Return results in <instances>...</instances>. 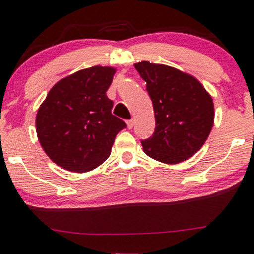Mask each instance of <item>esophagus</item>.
I'll use <instances>...</instances> for the list:
<instances>
[{
	"instance_id": "34e87169",
	"label": "esophagus",
	"mask_w": 254,
	"mask_h": 254,
	"mask_svg": "<svg viewBox=\"0 0 254 254\" xmlns=\"http://www.w3.org/2000/svg\"><path fill=\"white\" fill-rule=\"evenodd\" d=\"M127 125L129 129H131L133 125H135V121H133V119H129V121H127Z\"/></svg>"
}]
</instances>
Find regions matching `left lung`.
<instances>
[{
  "instance_id": "1",
  "label": "left lung",
  "mask_w": 254,
  "mask_h": 254,
  "mask_svg": "<svg viewBox=\"0 0 254 254\" xmlns=\"http://www.w3.org/2000/svg\"><path fill=\"white\" fill-rule=\"evenodd\" d=\"M135 68L146 82L155 116L154 132L141 141L144 153L165 164L193 157L212 129V97L196 78L177 68L149 61Z\"/></svg>"
}]
</instances>
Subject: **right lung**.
I'll return each mask as SVG.
<instances>
[{
	"label": "right lung",
	"mask_w": 254,
	"mask_h": 254,
	"mask_svg": "<svg viewBox=\"0 0 254 254\" xmlns=\"http://www.w3.org/2000/svg\"><path fill=\"white\" fill-rule=\"evenodd\" d=\"M116 69L93 66L63 78L50 89L36 117L42 148L55 164L88 172L110 157L117 133L127 127L112 114L106 95Z\"/></svg>",
	"instance_id": "1"
}]
</instances>
